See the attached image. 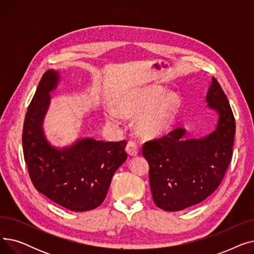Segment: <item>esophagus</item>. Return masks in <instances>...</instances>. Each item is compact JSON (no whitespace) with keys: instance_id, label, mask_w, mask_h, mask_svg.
<instances>
[{"instance_id":"obj_1","label":"esophagus","mask_w":254,"mask_h":254,"mask_svg":"<svg viewBox=\"0 0 254 254\" xmlns=\"http://www.w3.org/2000/svg\"><path fill=\"white\" fill-rule=\"evenodd\" d=\"M126 150H127V153L129 156H135V155L138 154L137 145H136L135 142H132V141H128V142H127Z\"/></svg>"}]
</instances>
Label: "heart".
I'll list each match as a JSON object with an SVG mask.
<instances>
[{
  "label": "heart",
  "instance_id": "b5f03b06",
  "mask_svg": "<svg viewBox=\"0 0 254 254\" xmlns=\"http://www.w3.org/2000/svg\"><path fill=\"white\" fill-rule=\"evenodd\" d=\"M161 86H148L130 92L117 104V111L106 113V122L111 127L122 123V115L130 117L140 115L137 119V129L144 137H153L164 131L178 112L180 100L174 92L164 95Z\"/></svg>",
  "mask_w": 254,
  "mask_h": 254
}]
</instances>
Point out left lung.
<instances>
[{"mask_svg":"<svg viewBox=\"0 0 254 254\" xmlns=\"http://www.w3.org/2000/svg\"><path fill=\"white\" fill-rule=\"evenodd\" d=\"M206 102L219 115L211 134L185 140L186 130L177 127L142 147L149 164L153 202L165 211H180L203 202L218 188L231 163L236 123L229 100L215 78H212Z\"/></svg>","mask_w":254,"mask_h":254,"instance_id":"8db88e82","label":"left lung"}]
</instances>
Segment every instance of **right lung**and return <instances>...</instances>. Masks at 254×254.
<instances>
[{
    "mask_svg": "<svg viewBox=\"0 0 254 254\" xmlns=\"http://www.w3.org/2000/svg\"><path fill=\"white\" fill-rule=\"evenodd\" d=\"M59 81L60 74L53 70L46 71L40 80L24 118L23 156L39 192L64 208L84 212L104 202L114 173L127 157V141L83 138L62 149L52 146L42 126L50 104L49 93Z\"/></svg>",
    "mask_w": 254,
    "mask_h": 254,
    "instance_id": "1",
    "label": "right lung"
}]
</instances>
